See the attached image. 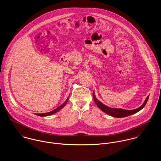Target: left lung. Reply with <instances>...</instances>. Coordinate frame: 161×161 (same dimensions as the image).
I'll list each match as a JSON object with an SVG mask.
<instances>
[{"instance_id": "1", "label": "left lung", "mask_w": 161, "mask_h": 161, "mask_svg": "<svg viewBox=\"0 0 161 161\" xmlns=\"http://www.w3.org/2000/svg\"><path fill=\"white\" fill-rule=\"evenodd\" d=\"M93 97L94 99V101H95L96 104H97V106L101 109L103 112H104L105 113L113 116V117H115V118H124V117H126L128 116L129 115L135 114L136 113H137L138 111H139L140 110H141L146 104L148 99H149V96L146 97V100L144 101V103L138 108L135 109H132V110H125L121 108H109L106 105H104V104H103L101 102H100L95 95V92H93Z\"/></svg>"}]
</instances>
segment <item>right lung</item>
I'll return each instance as SVG.
<instances>
[{
    "instance_id": "1",
    "label": "right lung",
    "mask_w": 161,
    "mask_h": 161,
    "mask_svg": "<svg viewBox=\"0 0 161 161\" xmlns=\"http://www.w3.org/2000/svg\"><path fill=\"white\" fill-rule=\"evenodd\" d=\"M69 97H68V98L66 99V101H64V103L61 105V106H60L59 107H58L57 108H56V109H55L54 110H53V111H50V112H48V113H42V114H35L36 115H37V116H42V117H43V116H50V115H52V114H54V113H56L57 112H58V111H60L61 109H62L64 107V106L66 105V104L67 103V102H68V100L69 99Z\"/></svg>"
}]
</instances>
